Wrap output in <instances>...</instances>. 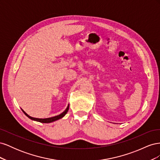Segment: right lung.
<instances>
[{
	"mask_svg": "<svg viewBox=\"0 0 160 160\" xmlns=\"http://www.w3.org/2000/svg\"><path fill=\"white\" fill-rule=\"evenodd\" d=\"M69 105H68V106H67V109L62 112V113H61L60 115H58L57 116H55V117H52V118H45V119H38V118H32L31 117V116L28 115L27 113H26L25 111H24L22 109V112L25 114V115H27V117L32 119V120H34V121H37V122H41V123H51V122H55V121H57L58 119H59L62 118H63L64 116L66 115V113H67V111H68L69 110Z\"/></svg>",
	"mask_w": 160,
	"mask_h": 160,
	"instance_id": "right-lung-1",
	"label": "right lung"
}]
</instances>
